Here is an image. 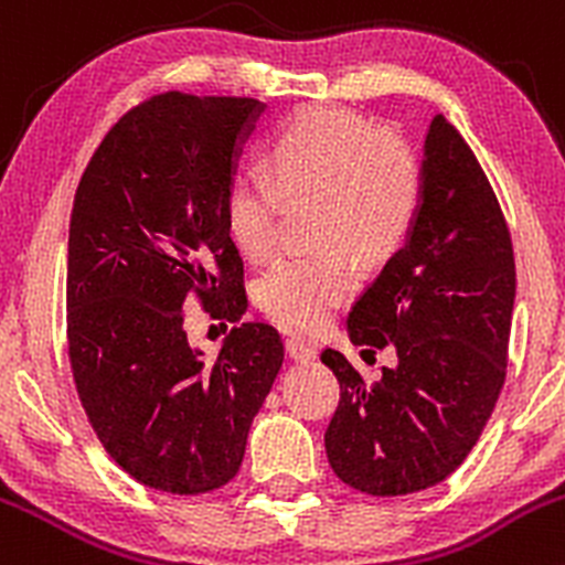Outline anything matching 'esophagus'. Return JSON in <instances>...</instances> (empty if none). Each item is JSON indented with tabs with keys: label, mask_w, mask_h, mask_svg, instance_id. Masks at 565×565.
I'll use <instances>...</instances> for the list:
<instances>
[{
	"label": "esophagus",
	"mask_w": 565,
	"mask_h": 565,
	"mask_svg": "<svg viewBox=\"0 0 565 565\" xmlns=\"http://www.w3.org/2000/svg\"><path fill=\"white\" fill-rule=\"evenodd\" d=\"M287 354L295 362H311V360H317V347H313L311 341H306V338L289 335L287 338Z\"/></svg>",
	"instance_id": "34e87169"
}]
</instances>
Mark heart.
<instances>
[{"instance_id":"heart-1","label":"heart","mask_w":565,"mask_h":565,"mask_svg":"<svg viewBox=\"0 0 565 565\" xmlns=\"http://www.w3.org/2000/svg\"><path fill=\"white\" fill-rule=\"evenodd\" d=\"M267 170L241 173L224 192V227L246 257L276 254L287 203L317 200V237L332 246L278 259L257 281V302L289 330H322L360 287L362 257L395 252L419 216L423 159L401 135L360 113L308 105L273 132Z\"/></svg>"}]
</instances>
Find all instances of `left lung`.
I'll return each instance as SVG.
<instances>
[{"instance_id":"1","label":"left lung","mask_w":565,"mask_h":565,"mask_svg":"<svg viewBox=\"0 0 565 565\" xmlns=\"http://www.w3.org/2000/svg\"><path fill=\"white\" fill-rule=\"evenodd\" d=\"M425 198L397 248L349 313L354 347H395L367 384L338 349L341 384L324 449L341 482L408 495L444 482L482 436L507 379L514 252L482 164L444 116L425 138Z\"/></svg>"}]
</instances>
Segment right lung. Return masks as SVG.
Instances as JSON below:
<instances>
[{
    "mask_svg": "<svg viewBox=\"0 0 565 565\" xmlns=\"http://www.w3.org/2000/svg\"><path fill=\"white\" fill-rule=\"evenodd\" d=\"M265 105L168 92L124 113L94 151L70 218L67 343L94 433L140 484L200 495L235 477L284 362L265 322L216 361L188 347L182 306L246 313L243 259L224 227L241 142Z\"/></svg>",
    "mask_w": 565,
    "mask_h": 565,
    "instance_id": "1",
    "label": "right lung"
}]
</instances>
